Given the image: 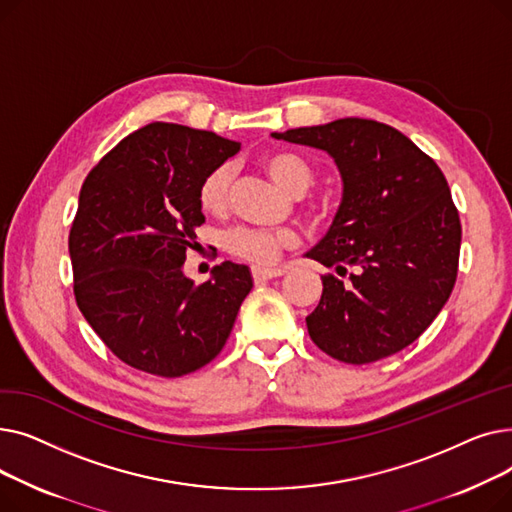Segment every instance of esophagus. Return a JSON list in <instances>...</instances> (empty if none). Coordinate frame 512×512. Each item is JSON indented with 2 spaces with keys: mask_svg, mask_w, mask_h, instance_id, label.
Segmentation results:
<instances>
[{
  "mask_svg": "<svg viewBox=\"0 0 512 512\" xmlns=\"http://www.w3.org/2000/svg\"><path fill=\"white\" fill-rule=\"evenodd\" d=\"M286 270H282V267H261V265H255L251 270V276L255 282H265V280H272V278H280L284 276Z\"/></svg>",
  "mask_w": 512,
  "mask_h": 512,
  "instance_id": "obj_1",
  "label": "esophagus"
}]
</instances>
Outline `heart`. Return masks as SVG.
<instances>
[{
  "mask_svg": "<svg viewBox=\"0 0 512 512\" xmlns=\"http://www.w3.org/2000/svg\"><path fill=\"white\" fill-rule=\"evenodd\" d=\"M263 170L272 176L290 195H303L313 184V168L299 155L288 151L267 153L261 159ZM232 188V168L220 164L211 168L199 182V205L207 213H222L230 203ZM297 234L292 230H259V228H236L226 236V247L230 253L253 261V263H272L278 259L282 249L297 245Z\"/></svg>",
  "mask_w": 512,
  "mask_h": 512,
  "instance_id": "heart-1",
  "label": "heart"
}]
</instances>
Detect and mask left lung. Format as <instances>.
<instances>
[{"label":"left lung","mask_w":512,"mask_h":512,"mask_svg":"<svg viewBox=\"0 0 512 512\" xmlns=\"http://www.w3.org/2000/svg\"><path fill=\"white\" fill-rule=\"evenodd\" d=\"M334 157L344 193L309 259L336 270L307 317L311 340L351 365L415 342L459 272L461 220L436 161L396 128L363 118L274 132Z\"/></svg>","instance_id":"obj_1"}]
</instances>
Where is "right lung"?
I'll use <instances>...</instances> for the list:
<instances>
[{"instance_id":"right-lung-1","label":"right lung","mask_w":512,"mask_h":512,"mask_svg":"<svg viewBox=\"0 0 512 512\" xmlns=\"http://www.w3.org/2000/svg\"><path fill=\"white\" fill-rule=\"evenodd\" d=\"M240 149L207 130L153 122L128 134L87 174L68 236L80 313L126 365L180 378L220 355L253 288L247 265L213 280L182 274L205 222L199 182Z\"/></svg>"}]
</instances>
